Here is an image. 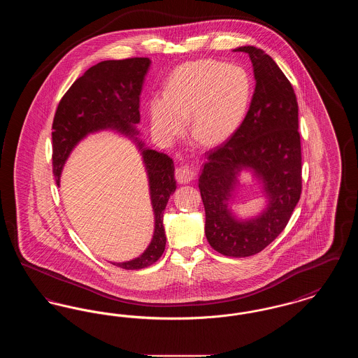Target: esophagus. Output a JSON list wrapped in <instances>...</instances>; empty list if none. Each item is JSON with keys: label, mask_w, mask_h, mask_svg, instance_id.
<instances>
[{"label": "esophagus", "mask_w": 358, "mask_h": 358, "mask_svg": "<svg viewBox=\"0 0 358 358\" xmlns=\"http://www.w3.org/2000/svg\"><path fill=\"white\" fill-rule=\"evenodd\" d=\"M174 174H176V180H177L180 184H187V182H190V181L194 178L196 171H194L192 166L184 165V166H181V168H177Z\"/></svg>", "instance_id": "1"}]
</instances>
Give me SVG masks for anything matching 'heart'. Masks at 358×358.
Masks as SVG:
<instances>
[{
    "label": "heart",
    "mask_w": 358,
    "mask_h": 358,
    "mask_svg": "<svg viewBox=\"0 0 358 358\" xmlns=\"http://www.w3.org/2000/svg\"><path fill=\"white\" fill-rule=\"evenodd\" d=\"M252 96L248 72L216 60L184 64L171 73L165 95L150 101L155 133L174 139L185 130L206 146L220 145L234 136L247 115Z\"/></svg>",
    "instance_id": "b5f03b06"
}]
</instances>
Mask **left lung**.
<instances>
[{"mask_svg":"<svg viewBox=\"0 0 358 358\" xmlns=\"http://www.w3.org/2000/svg\"><path fill=\"white\" fill-rule=\"evenodd\" d=\"M234 52L250 56L255 91L238 131L208 153L199 187L210 247L222 255L245 257L264 250L286 228L301 199L302 155L298 102L289 79L256 47ZM243 171L253 173L265 196L264 209L244 220L230 206Z\"/></svg>","mask_w":358,"mask_h":358,"instance_id":"obj_1","label":"left lung"}]
</instances>
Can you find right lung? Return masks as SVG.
Returning a JSON list of instances; mask_svg holds the SVG:
<instances>
[{"label":"right lung","instance_id":"1","mask_svg":"<svg viewBox=\"0 0 358 358\" xmlns=\"http://www.w3.org/2000/svg\"><path fill=\"white\" fill-rule=\"evenodd\" d=\"M150 64L152 60L148 57H133L104 60L87 69L59 103L52 124V161L57 185L69 154L90 134L108 130L127 136L142 157L153 208V238L136 259L111 262L124 270L149 267L164 254L166 245L164 210L177 187L173 159L168 154L146 148L136 130L141 120V92Z\"/></svg>","mask_w":358,"mask_h":358}]
</instances>
